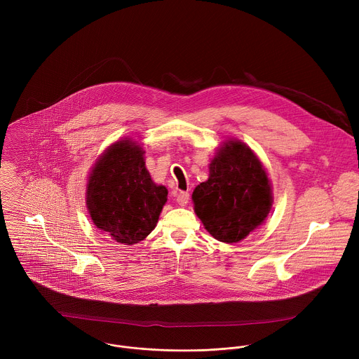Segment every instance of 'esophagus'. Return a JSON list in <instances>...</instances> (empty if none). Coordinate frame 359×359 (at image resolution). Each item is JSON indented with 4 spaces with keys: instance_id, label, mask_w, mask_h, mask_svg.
I'll return each instance as SVG.
<instances>
[{
    "instance_id": "34e87169",
    "label": "esophagus",
    "mask_w": 359,
    "mask_h": 359,
    "mask_svg": "<svg viewBox=\"0 0 359 359\" xmlns=\"http://www.w3.org/2000/svg\"><path fill=\"white\" fill-rule=\"evenodd\" d=\"M189 202V194L188 192H180L177 195V203L180 205H187Z\"/></svg>"
}]
</instances>
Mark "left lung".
Masks as SVG:
<instances>
[{"label":"left lung","mask_w":359,"mask_h":359,"mask_svg":"<svg viewBox=\"0 0 359 359\" xmlns=\"http://www.w3.org/2000/svg\"><path fill=\"white\" fill-rule=\"evenodd\" d=\"M195 212L219 242L236 243L266 218L272 205L266 172L249 147L228 141L210 163V175L192 195Z\"/></svg>","instance_id":"left-lung-1"}]
</instances>
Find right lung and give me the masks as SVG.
I'll return each instance as SVG.
<instances>
[{
  "label": "right lung",
  "instance_id": "add662e5",
  "mask_svg": "<svg viewBox=\"0 0 359 359\" xmlns=\"http://www.w3.org/2000/svg\"><path fill=\"white\" fill-rule=\"evenodd\" d=\"M135 142L113 144L97 161L87 189L90 215L118 243L144 241L156 226L167 202V189L156 185Z\"/></svg>",
  "mask_w": 359,
  "mask_h": 359
}]
</instances>
